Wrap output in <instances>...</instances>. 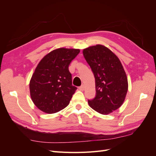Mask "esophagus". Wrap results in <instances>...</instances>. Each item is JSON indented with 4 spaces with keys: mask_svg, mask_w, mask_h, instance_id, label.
I'll list each match as a JSON object with an SVG mask.
<instances>
[{
    "mask_svg": "<svg viewBox=\"0 0 156 156\" xmlns=\"http://www.w3.org/2000/svg\"><path fill=\"white\" fill-rule=\"evenodd\" d=\"M84 88H85V86H84V84H82V85L81 87H79V88L80 90H81V91L84 90Z\"/></svg>",
    "mask_w": 156,
    "mask_h": 156,
    "instance_id": "1",
    "label": "esophagus"
}]
</instances>
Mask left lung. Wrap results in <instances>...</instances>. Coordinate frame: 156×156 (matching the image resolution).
Here are the masks:
<instances>
[{"mask_svg": "<svg viewBox=\"0 0 156 156\" xmlns=\"http://www.w3.org/2000/svg\"><path fill=\"white\" fill-rule=\"evenodd\" d=\"M83 53L95 77L96 95L88 103L102 115L118 109L125 100L128 89L126 73L117 56L102 45L90 46Z\"/></svg>", "mask_w": 156, "mask_h": 156, "instance_id": "8db88e82", "label": "left lung"}]
</instances>
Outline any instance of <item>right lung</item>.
<instances>
[{
  "label": "right lung",
  "mask_w": 156,
  "mask_h": 156,
  "mask_svg": "<svg viewBox=\"0 0 156 156\" xmlns=\"http://www.w3.org/2000/svg\"><path fill=\"white\" fill-rule=\"evenodd\" d=\"M80 50L58 48L46 55L37 64L30 81V97L40 110L48 114L66 107L77 89L72 85L69 65Z\"/></svg>",
  "instance_id": "1"
}]
</instances>
